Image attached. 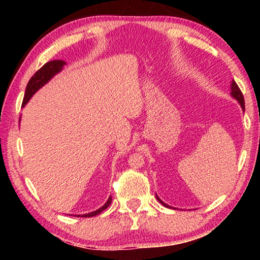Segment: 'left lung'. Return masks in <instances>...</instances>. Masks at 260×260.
<instances>
[{
    "label": "left lung",
    "instance_id": "1",
    "mask_svg": "<svg viewBox=\"0 0 260 260\" xmlns=\"http://www.w3.org/2000/svg\"><path fill=\"white\" fill-rule=\"evenodd\" d=\"M231 95L233 96V98H234L237 102L240 103V105H241V108H242V110H243L244 111V99H243V95H242V91L240 90V88H239V86L236 85V82L233 80L232 81V83H231ZM156 199L158 200V202H160V203L164 205V206H166V208H171L170 205H167V204H165L164 202H162L159 197H158L157 195H156Z\"/></svg>",
    "mask_w": 260,
    "mask_h": 260
}]
</instances>
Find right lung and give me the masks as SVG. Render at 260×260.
Wrapping results in <instances>:
<instances>
[{"mask_svg":"<svg viewBox=\"0 0 260 260\" xmlns=\"http://www.w3.org/2000/svg\"><path fill=\"white\" fill-rule=\"evenodd\" d=\"M65 64L67 63H65L64 60H60V59L50 60L43 65V67L39 70V71L35 72L34 76L29 79L27 86H26V90H25V95H24V100H23V107L28 102L30 98H32V96L37 93V91L40 89L41 87L45 86L48 81H50V79H52V77H55L57 73H59L61 70H63ZM111 200H112L111 196H110L109 200L107 201V203H105L102 208H100L96 211H93V212H90V213L83 214L82 217H85V218L95 217V215H98L99 213L102 212V211H104L110 204H111ZM78 217H80V214H79Z\"/></svg>","mask_w":260,"mask_h":260,"instance_id":"add662e5","label":"right lung"}]
</instances>
